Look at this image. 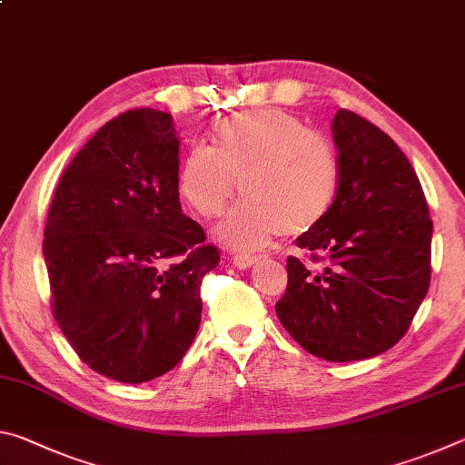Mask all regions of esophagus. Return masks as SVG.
<instances>
[{
    "label": "esophagus",
    "mask_w": 465,
    "mask_h": 465,
    "mask_svg": "<svg viewBox=\"0 0 465 465\" xmlns=\"http://www.w3.org/2000/svg\"><path fill=\"white\" fill-rule=\"evenodd\" d=\"M232 261L235 266H238V269H250V266L254 264L258 258L254 254H233Z\"/></svg>",
    "instance_id": "obj_1"
}]
</instances>
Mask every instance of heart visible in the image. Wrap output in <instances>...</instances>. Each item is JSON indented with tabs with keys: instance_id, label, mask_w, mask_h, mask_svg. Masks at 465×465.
I'll return each instance as SVG.
<instances>
[{
	"instance_id": "1",
	"label": "heart",
	"mask_w": 465,
	"mask_h": 465,
	"mask_svg": "<svg viewBox=\"0 0 465 465\" xmlns=\"http://www.w3.org/2000/svg\"><path fill=\"white\" fill-rule=\"evenodd\" d=\"M217 149L194 145L180 163L178 186L201 217L222 215L238 193L246 196L219 238L256 248L272 235H303L324 222L341 186L334 145L279 108L233 114L217 124Z\"/></svg>"
}]
</instances>
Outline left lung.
<instances>
[{"label": "left lung", "instance_id": "left-lung-1", "mask_svg": "<svg viewBox=\"0 0 465 465\" xmlns=\"http://www.w3.org/2000/svg\"><path fill=\"white\" fill-rule=\"evenodd\" d=\"M341 186L324 222L295 243L274 310L313 357L346 363L391 349L411 328L430 282L429 215L419 176L390 135L351 110L334 116Z\"/></svg>", "mask_w": 465, "mask_h": 465}]
</instances>
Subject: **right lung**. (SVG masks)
Here are the masks:
<instances>
[{"label": "right lung", "mask_w": 465, "mask_h": 465, "mask_svg": "<svg viewBox=\"0 0 465 465\" xmlns=\"http://www.w3.org/2000/svg\"><path fill=\"white\" fill-rule=\"evenodd\" d=\"M168 113L108 121L61 174L45 223L53 316L94 371L143 383L174 369L201 324L219 250L178 199Z\"/></svg>", "instance_id": "obj_1"}]
</instances>
